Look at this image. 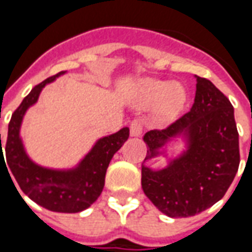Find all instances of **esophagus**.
Returning a JSON list of instances; mask_svg holds the SVG:
<instances>
[{
  "instance_id": "34e87169",
  "label": "esophagus",
  "mask_w": 252,
  "mask_h": 252,
  "mask_svg": "<svg viewBox=\"0 0 252 252\" xmlns=\"http://www.w3.org/2000/svg\"><path fill=\"white\" fill-rule=\"evenodd\" d=\"M131 136H140L143 133V123L140 119H133L129 124Z\"/></svg>"
}]
</instances>
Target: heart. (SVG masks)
Returning a JSON list of instances; mask_svg holds the SVG:
<instances>
[{
	"mask_svg": "<svg viewBox=\"0 0 252 252\" xmlns=\"http://www.w3.org/2000/svg\"><path fill=\"white\" fill-rule=\"evenodd\" d=\"M186 101V93L180 85L163 81H146L143 85L140 104L143 106L155 105V115L160 121L171 120L180 113Z\"/></svg>",
	"mask_w": 252,
	"mask_h": 252,
	"instance_id": "1",
	"label": "heart"
}]
</instances>
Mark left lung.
<instances>
[{
	"label": "left lung",
	"instance_id": "1",
	"mask_svg": "<svg viewBox=\"0 0 252 252\" xmlns=\"http://www.w3.org/2000/svg\"><path fill=\"white\" fill-rule=\"evenodd\" d=\"M180 133L189 139L185 155L160 171L142 166L144 194L170 217L194 216L221 200L240 162L232 104L206 78L197 77L194 102L188 113L163 129L146 132V159Z\"/></svg>",
	"mask_w": 252,
	"mask_h": 252
}]
</instances>
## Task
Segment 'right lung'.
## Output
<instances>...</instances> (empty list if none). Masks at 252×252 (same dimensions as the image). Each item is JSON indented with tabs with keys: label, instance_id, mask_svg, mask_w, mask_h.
Here are the masks:
<instances>
[{
	"label": "right lung",
	"instance_id": "1",
	"mask_svg": "<svg viewBox=\"0 0 252 252\" xmlns=\"http://www.w3.org/2000/svg\"><path fill=\"white\" fill-rule=\"evenodd\" d=\"M62 74L63 71L58 72L36 85L31 90V93L23 99L19 108L14 110L12 119L9 121L8 137L5 144L6 162L3 158L0 133V162H5V167L9 170L8 174L12 173L14 175V180L17 181L20 189L36 204L48 211L77 213L89 208L99 197L104 189L105 174L109 162L129 137V129L123 128L110 136L99 139L93 150L85 157L79 167L75 170L57 171L43 169L33 163L27 157L20 140V124L25 110L37 101L41 89L46 86V83L52 82Z\"/></svg>",
	"mask_w": 252,
	"mask_h": 252
}]
</instances>
